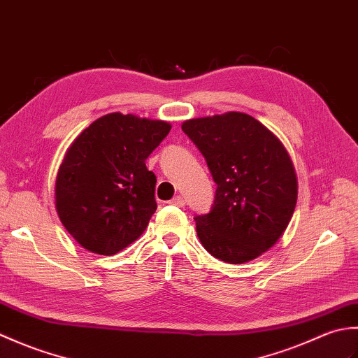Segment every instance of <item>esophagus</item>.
<instances>
[{
	"label": "esophagus",
	"instance_id": "34e87169",
	"mask_svg": "<svg viewBox=\"0 0 358 358\" xmlns=\"http://www.w3.org/2000/svg\"><path fill=\"white\" fill-rule=\"evenodd\" d=\"M169 204H172V206L183 208L185 206V199L181 195H177V196H173V199L169 201Z\"/></svg>",
	"mask_w": 358,
	"mask_h": 358
}]
</instances>
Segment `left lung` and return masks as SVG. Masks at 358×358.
<instances>
[{"label":"left lung","mask_w":358,"mask_h":358,"mask_svg":"<svg viewBox=\"0 0 358 358\" xmlns=\"http://www.w3.org/2000/svg\"><path fill=\"white\" fill-rule=\"evenodd\" d=\"M183 132L204 157L217 185L196 234L210 255L231 264L275 245L296 204V175L283 144L248 113L185 121Z\"/></svg>","instance_id":"1"}]
</instances>
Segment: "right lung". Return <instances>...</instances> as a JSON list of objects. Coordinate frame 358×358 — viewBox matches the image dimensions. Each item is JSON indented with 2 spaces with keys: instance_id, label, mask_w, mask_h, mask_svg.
Masks as SVG:
<instances>
[{
  "instance_id": "1",
  "label": "right lung",
  "mask_w": 358,
  "mask_h": 358,
  "mask_svg": "<svg viewBox=\"0 0 358 358\" xmlns=\"http://www.w3.org/2000/svg\"><path fill=\"white\" fill-rule=\"evenodd\" d=\"M169 131L166 121L115 112L94 121L67 149L55 206L83 248L113 255L146 229L157 209V177L146 159Z\"/></svg>"
}]
</instances>
